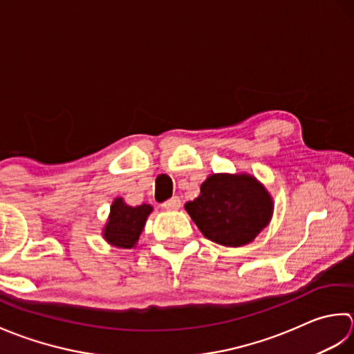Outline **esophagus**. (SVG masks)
Segmentation results:
<instances>
[{"label":"esophagus","mask_w":354,"mask_h":354,"mask_svg":"<svg viewBox=\"0 0 354 354\" xmlns=\"http://www.w3.org/2000/svg\"><path fill=\"white\" fill-rule=\"evenodd\" d=\"M162 206H163V209H167V211H177V209L182 206V200H180L178 197H172V198L165 201Z\"/></svg>","instance_id":"obj_1"}]
</instances>
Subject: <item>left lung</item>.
Returning a JSON list of instances; mask_svg holds the SVG:
<instances>
[{
    "label": "left lung",
    "mask_w": 354,
    "mask_h": 354,
    "mask_svg": "<svg viewBox=\"0 0 354 354\" xmlns=\"http://www.w3.org/2000/svg\"><path fill=\"white\" fill-rule=\"evenodd\" d=\"M200 232L221 246L240 248L255 240L269 225L273 200L250 174H212L200 186V196L187 201Z\"/></svg>",
    "instance_id": "obj_1"
}]
</instances>
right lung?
<instances>
[{"instance_id": "obj_1", "label": "right lung", "mask_w": 354, "mask_h": 354, "mask_svg": "<svg viewBox=\"0 0 354 354\" xmlns=\"http://www.w3.org/2000/svg\"><path fill=\"white\" fill-rule=\"evenodd\" d=\"M151 212H153L151 205L143 203L139 206H129L124 198H114L104 227V238L111 246L120 249L136 248Z\"/></svg>"}]
</instances>
